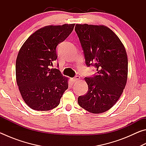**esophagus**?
Instances as JSON below:
<instances>
[{
	"instance_id": "esophagus-1",
	"label": "esophagus",
	"mask_w": 146,
	"mask_h": 146,
	"mask_svg": "<svg viewBox=\"0 0 146 146\" xmlns=\"http://www.w3.org/2000/svg\"><path fill=\"white\" fill-rule=\"evenodd\" d=\"M80 77L79 76H75V77L72 78V80L73 81V82H76V81L80 80Z\"/></svg>"
}]
</instances>
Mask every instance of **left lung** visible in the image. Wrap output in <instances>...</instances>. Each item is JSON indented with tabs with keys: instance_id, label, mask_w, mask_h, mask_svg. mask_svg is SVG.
Segmentation results:
<instances>
[{
	"instance_id": "left-lung-1",
	"label": "left lung",
	"mask_w": 146,
	"mask_h": 146,
	"mask_svg": "<svg viewBox=\"0 0 146 146\" xmlns=\"http://www.w3.org/2000/svg\"><path fill=\"white\" fill-rule=\"evenodd\" d=\"M75 30L84 53L86 64L97 74L85 77L88 91L78 98L81 108L98 114L107 111L122 95L127 79L126 51L120 38L104 25L76 24Z\"/></svg>"
}]
</instances>
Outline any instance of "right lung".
Wrapping results in <instances>:
<instances>
[{"label": "right lung", "mask_w": 146, "mask_h": 146, "mask_svg": "<svg viewBox=\"0 0 146 146\" xmlns=\"http://www.w3.org/2000/svg\"><path fill=\"white\" fill-rule=\"evenodd\" d=\"M75 24L47 26L33 33L22 46L16 60V80L29 108L49 111L58 106L68 88V78L50 68L57 58L56 48L73 30Z\"/></svg>", "instance_id": "add662e5"}]
</instances>
